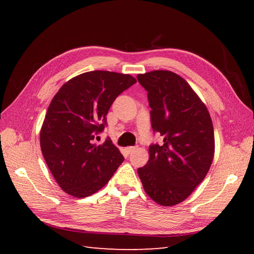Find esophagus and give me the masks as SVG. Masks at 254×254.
Wrapping results in <instances>:
<instances>
[{
    "label": "esophagus",
    "mask_w": 254,
    "mask_h": 254,
    "mask_svg": "<svg viewBox=\"0 0 254 254\" xmlns=\"http://www.w3.org/2000/svg\"><path fill=\"white\" fill-rule=\"evenodd\" d=\"M136 149V147H134V146H128V147H127L126 148V152L127 153V154H131V153H133L134 150Z\"/></svg>",
    "instance_id": "obj_1"
}]
</instances>
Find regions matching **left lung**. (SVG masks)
<instances>
[{"label":"left lung","mask_w":254,"mask_h":254,"mask_svg":"<svg viewBox=\"0 0 254 254\" xmlns=\"http://www.w3.org/2000/svg\"><path fill=\"white\" fill-rule=\"evenodd\" d=\"M136 77L147 90L153 130L164 136L163 144L149 146V159L137 174L154 202L175 206L191 195L212 165V119L201 98L178 74L156 69Z\"/></svg>","instance_id":"1"}]
</instances>
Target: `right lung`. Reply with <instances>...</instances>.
Segmentation results:
<instances>
[{
  "mask_svg": "<svg viewBox=\"0 0 254 254\" xmlns=\"http://www.w3.org/2000/svg\"><path fill=\"white\" fill-rule=\"evenodd\" d=\"M136 83L130 74L91 71L62 85L48 108L40 147L48 168L63 191L86 197L104 188L123 156L110 138L97 145L112 102Z\"/></svg>",
  "mask_w": 254,
  "mask_h": 254,
  "instance_id": "add662e5",
  "label": "right lung"
}]
</instances>
